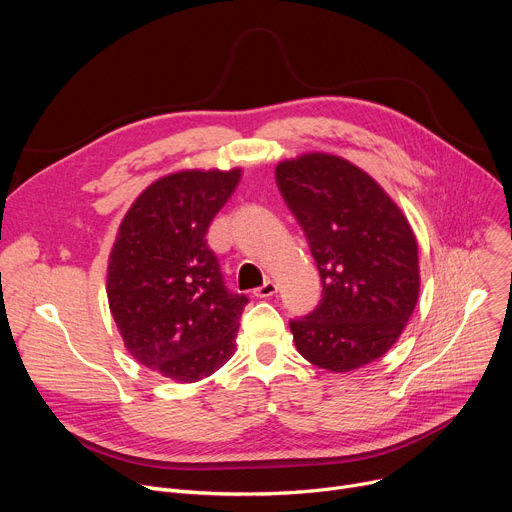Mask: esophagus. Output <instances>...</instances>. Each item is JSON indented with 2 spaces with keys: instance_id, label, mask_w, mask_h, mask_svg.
Returning <instances> with one entry per match:
<instances>
[{
  "instance_id": "esophagus-1",
  "label": "esophagus",
  "mask_w": 512,
  "mask_h": 512,
  "mask_svg": "<svg viewBox=\"0 0 512 512\" xmlns=\"http://www.w3.org/2000/svg\"><path fill=\"white\" fill-rule=\"evenodd\" d=\"M276 292H278V284L274 280H265L259 288L253 290V294H255L257 299H270V297H274Z\"/></svg>"
}]
</instances>
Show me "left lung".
I'll return each mask as SVG.
<instances>
[{"instance_id":"1","label":"left lung","mask_w":512,"mask_h":512,"mask_svg":"<svg viewBox=\"0 0 512 512\" xmlns=\"http://www.w3.org/2000/svg\"><path fill=\"white\" fill-rule=\"evenodd\" d=\"M280 193L301 224L324 297L290 321L297 351L346 373L386 355L419 299V249L407 215L365 170L332 153L276 166Z\"/></svg>"}]
</instances>
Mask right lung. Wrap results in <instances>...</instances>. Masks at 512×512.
I'll return each instance as SVG.
<instances>
[{
	"instance_id": "right-lung-1",
	"label": "right lung",
	"mask_w": 512,
	"mask_h": 512,
	"mask_svg": "<svg viewBox=\"0 0 512 512\" xmlns=\"http://www.w3.org/2000/svg\"><path fill=\"white\" fill-rule=\"evenodd\" d=\"M242 170H180L151 182L120 222L107 259V303L126 351L178 384L218 371L249 303L228 292L207 228Z\"/></svg>"
}]
</instances>
